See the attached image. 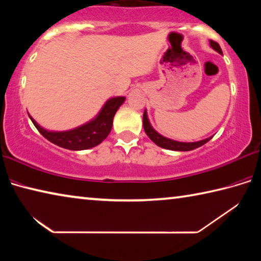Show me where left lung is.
<instances>
[{
  "mask_svg": "<svg viewBox=\"0 0 261 261\" xmlns=\"http://www.w3.org/2000/svg\"><path fill=\"white\" fill-rule=\"evenodd\" d=\"M210 43H211V47L213 48L214 50L220 53V54H222V50H221V47L219 46L218 42L211 40ZM143 124H144L145 132H146L148 138L151 139L154 144H156L158 146H160L162 148L171 149V151H192L194 148L202 146V145L206 144L207 141H210L212 138V137H210V138H206L204 140H199V141H194V143H180V141H175L169 138H166V137L158 134V132L153 129L152 125L149 124L146 112H144Z\"/></svg>",
  "mask_w": 261,
  "mask_h": 261,
  "instance_id": "8db88e82",
  "label": "left lung"
}]
</instances>
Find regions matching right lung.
<instances>
[{"label":"right lung","mask_w":261,"mask_h":261,"mask_svg":"<svg viewBox=\"0 0 261 261\" xmlns=\"http://www.w3.org/2000/svg\"><path fill=\"white\" fill-rule=\"evenodd\" d=\"M124 96H116V98L109 99L93 121L69 131H47L39 125L32 117L30 116V118L38 131L53 144L60 147L71 149V151H82V149L94 147L107 138L112 130L115 114L121 107V105L124 102Z\"/></svg>","instance_id":"1"}]
</instances>
